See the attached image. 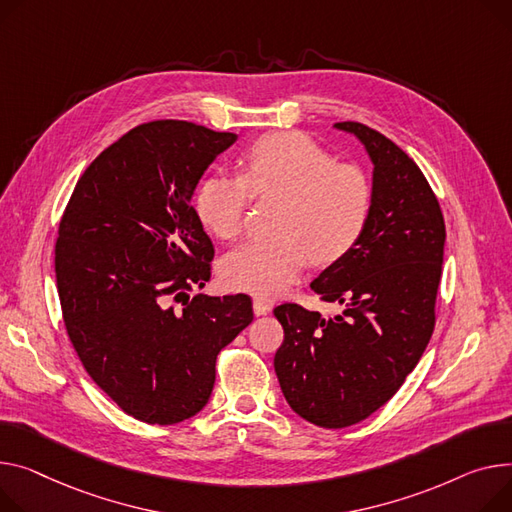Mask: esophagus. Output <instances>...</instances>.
<instances>
[{"mask_svg":"<svg viewBox=\"0 0 512 512\" xmlns=\"http://www.w3.org/2000/svg\"><path fill=\"white\" fill-rule=\"evenodd\" d=\"M253 311H255V315H265V313L271 311V304L263 298H255L253 300Z\"/></svg>","mask_w":512,"mask_h":512,"instance_id":"1","label":"esophagus"}]
</instances>
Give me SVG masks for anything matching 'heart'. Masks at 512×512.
Wrapping results in <instances>:
<instances>
[{
  "label": "heart",
  "instance_id": "1",
  "mask_svg": "<svg viewBox=\"0 0 512 512\" xmlns=\"http://www.w3.org/2000/svg\"><path fill=\"white\" fill-rule=\"evenodd\" d=\"M243 177L214 173L193 193L199 224L220 241L243 232L251 195L278 197L274 241H253L226 255L224 280L238 290L274 296L309 263L331 265L360 241L372 212V183L354 162L300 131L261 135L243 156Z\"/></svg>",
  "mask_w": 512,
  "mask_h": 512
}]
</instances>
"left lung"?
<instances>
[{
    "label": "left lung",
    "mask_w": 512,
    "mask_h": 512,
    "mask_svg": "<svg viewBox=\"0 0 512 512\" xmlns=\"http://www.w3.org/2000/svg\"><path fill=\"white\" fill-rule=\"evenodd\" d=\"M364 144L372 164V212L358 245L311 288L346 304L323 319L296 302L274 309L284 342L274 368L292 410L321 428L366 420L403 385L436 323L445 218L420 166L377 129L335 123Z\"/></svg>",
    "instance_id": "left-lung-1"
}]
</instances>
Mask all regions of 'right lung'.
Wrapping results in <instances>:
<instances>
[{
  "instance_id": "obj_1",
  "label": "right lung",
  "mask_w": 512,
  "mask_h": 512,
  "mask_svg": "<svg viewBox=\"0 0 512 512\" xmlns=\"http://www.w3.org/2000/svg\"><path fill=\"white\" fill-rule=\"evenodd\" d=\"M236 133L142 123L84 170L59 222L63 323L90 379L131 418L177 424L208 403L216 358L253 321L247 294H195L214 245L191 195Z\"/></svg>"
}]
</instances>
